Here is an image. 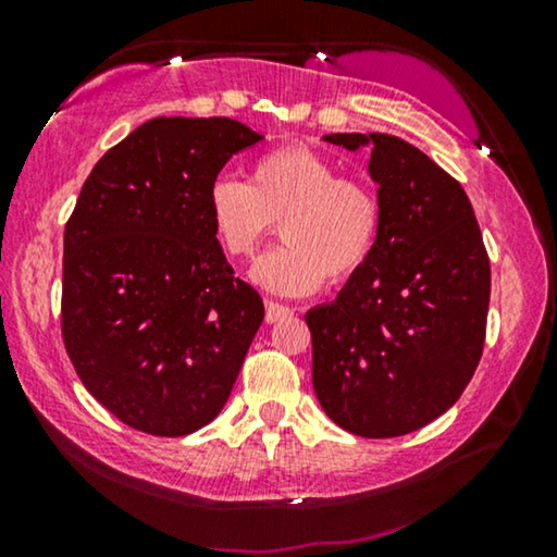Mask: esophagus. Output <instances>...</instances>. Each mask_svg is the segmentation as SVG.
I'll use <instances>...</instances> for the list:
<instances>
[{
	"label": "esophagus",
	"instance_id": "esophagus-1",
	"mask_svg": "<svg viewBox=\"0 0 557 557\" xmlns=\"http://www.w3.org/2000/svg\"><path fill=\"white\" fill-rule=\"evenodd\" d=\"M292 314V309L284 307V304L278 301H265V322L273 324V322H281V319H286Z\"/></svg>",
	"mask_w": 557,
	"mask_h": 557
}]
</instances>
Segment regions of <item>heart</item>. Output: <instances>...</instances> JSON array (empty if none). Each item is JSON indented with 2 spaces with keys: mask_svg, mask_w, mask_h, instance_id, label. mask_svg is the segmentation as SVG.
<instances>
[{
  "mask_svg": "<svg viewBox=\"0 0 557 557\" xmlns=\"http://www.w3.org/2000/svg\"><path fill=\"white\" fill-rule=\"evenodd\" d=\"M208 220L231 258H248L281 223L286 246L258 258L250 276L273 294L301 296L324 278L347 284L370 263L383 205L368 180L339 174L319 151L288 144L258 157L248 182H212Z\"/></svg>",
  "mask_w": 557,
  "mask_h": 557,
  "instance_id": "obj_1",
  "label": "heart"
}]
</instances>
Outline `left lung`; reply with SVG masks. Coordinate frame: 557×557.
I'll return each instance as SVG.
<instances>
[{"mask_svg":"<svg viewBox=\"0 0 557 557\" xmlns=\"http://www.w3.org/2000/svg\"><path fill=\"white\" fill-rule=\"evenodd\" d=\"M324 141L370 144L383 223L370 263L307 314L311 383L339 429L403 436L446 413L482 360L490 256L463 187L413 144L391 134Z\"/></svg>","mask_w":557,"mask_h":557,"instance_id":"1","label":"left lung"}]
</instances>
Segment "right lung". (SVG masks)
Listing matches in <instances>:
<instances>
[{
    "label": "right lung",
    "instance_id": "right-lung-1",
    "mask_svg": "<svg viewBox=\"0 0 557 557\" xmlns=\"http://www.w3.org/2000/svg\"><path fill=\"white\" fill-rule=\"evenodd\" d=\"M263 136L240 121L159 116L98 159L65 225L60 330L86 391L151 436L223 410L263 322L208 220L227 159Z\"/></svg>",
    "mask_w": 557,
    "mask_h": 557
}]
</instances>
